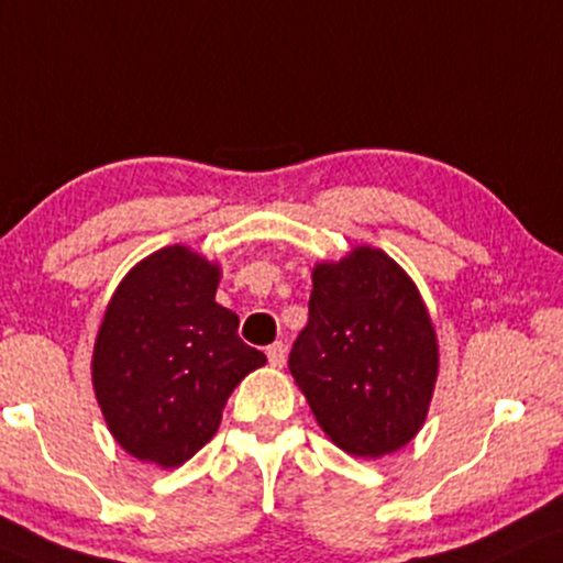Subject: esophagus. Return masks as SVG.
I'll list each match as a JSON object with an SVG mask.
<instances>
[{
  "instance_id": "esophagus-1",
  "label": "esophagus",
  "mask_w": 563,
  "mask_h": 563,
  "mask_svg": "<svg viewBox=\"0 0 563 563\" xmlns=\"http://www.w3.org/2000/svg\"><path fill=\"white\" fill-rule=\"evenodd\" d=\"M266 355H268L271 367H284V363H287V346L282 342H274L266 350Z\"/></svg>"
}]
</instances>
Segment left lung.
Returning a JSON list of instances; mask_svg holds the SVG:
<instances>
[{
  "mask_svg": "<svg viewBox=\"0 0 563 563\" xmlns=\"http://www.w3.org/2000/svg\"><path fill=\"white\" fill-rule=\"evenodd\" d=\"M289 371L318 426L346 454L376 460L407 446L439 376L433 323L407 271L367 245L318 263Z\"/></svg>",
  "mask_w": 563,
  "mask_h": 563,
  "instance_id": "left-lung-1",
  "label": "left lung"
}]
</instances>
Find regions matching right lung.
<instances>
[{"mask_svg": "<svg viewBox=\"0 0 563 563\" xmlns=\"http://www.w3.org/2000/svg\"><path fill=\"white\" fill-rule=\"evenodd\" d=\"M221 271L190 247L151 253L120 282L93 344V391L114 441L179 467L219 430L229 394L266 363L217 302Z\"/></svg>", "mask_w": 563, "mask_h": 563, "instance_id": "add662e5", "label": "right lung"}]
</instances>
